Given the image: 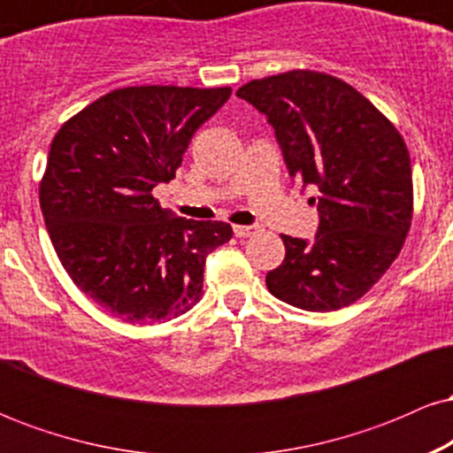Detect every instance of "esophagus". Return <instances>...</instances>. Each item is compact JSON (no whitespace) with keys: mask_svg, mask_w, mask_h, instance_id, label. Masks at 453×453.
Here are the masks:
<instances>
[{"mask_svg":"<svg viewBox=\"0 0 453 453\" xmlns=\"http://www.w3.org/2000/svg\"><path fill=\"white\" fill-rule=\"evenodd\" d=\"M257 227L253 226H234V234H236V238H249L256 234Z\"/></svg>","mask_w":453,"mask_h":453,"instance_id":"34e87169","label":"esophagus"}]
</instances>
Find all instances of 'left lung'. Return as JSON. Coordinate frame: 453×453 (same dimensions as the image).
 Segmentation results:
<instances>
[{"label": "left lung", "mask_w": 453, "mask_h": 453, "mask_svg": "<svg viewBox=\"0 0 453 453\" xmlns=\"http://www.w3.org/2000/svg\"><path fill=\"white\" fill-rule=\"evenodd\" d=\"M236 96L268 117L289 176L317 191L315 241L280 234L285 259L266 274L268 292L315 313L353 304L392 266L413 219L403 136L360 91L324 72L257 78Z\"/></svg>", "instance_id": "8db88e82"}]
</instances>
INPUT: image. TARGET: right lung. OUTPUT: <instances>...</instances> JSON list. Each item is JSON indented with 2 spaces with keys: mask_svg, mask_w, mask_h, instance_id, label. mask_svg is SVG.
I'll list each match as a JSON object with an SVG mask.
<instances>
[{
  "mask_svg": "<svg viewBox=\"0 0 453 453\" xmlns=\"http://www.w3.org/2000/svg\"><path fill=\"white\" fill-rule=\"evenodd\" d=\"M230 96L123 87L55 134L40 180L50 242L76 288L126 324H161L200 303L204 259L232 238L230 223L173 217L150 194L174 179L196 129Z\"/></svg>",
  "mask_w": 453,
  "mask_h": 453,
  "instance_id": "1",
  "label": "right lung"
}]
</instances>
